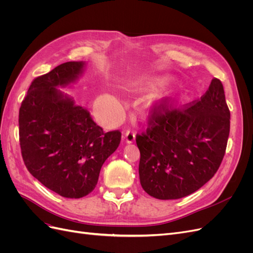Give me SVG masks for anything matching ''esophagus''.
<instances>
[{"label": "esophagus", "instance_id": "1", "mask_svg": "<svg viewBox=\"0 0 253 253\" xmlns=\"http://www.w3.org/2000/svg\"><path fill=\"white\" fill-rule=\"evenodd\" d=\"M124 139H125L126 143H127V144L133 143L135 141V133L132 132V131H129V129H128V131L126 132V134L124 136Z\"/></svg>", "mask_w": 253, "mask_h": 253}]
</instances>
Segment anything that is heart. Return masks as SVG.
<instances>
[{"mask_svg": "<svg viewBox=\"0 0 253 253\" xmlns=\"http://www.w3.org/2000/svg\"><path fill=\"white\" fill-rule=\"evenodd\" d=\"M165 84H166V79L158 78V79H154L151 82H149L148 86L152 87V88H156V87L164 86ZM104 101L106 102V104L104 106L106 116H108L110 119H114L115 117H117L118 110L121 108V103H122L120 99L116 96L111 95L106 99H104Z\"/></svg>", "mask_w": 253, "mask_h": 253, "instance_id": "obj_1", "label": "heart"}]
</instances>
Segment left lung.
<instances>
[{"label":"left lung","mask_w":253,"mask_h":253,"mask_svg":"<svg viewBox=\"0 0 253 253\" xmlns=\"http://www.w3.org/2000/svg\"><path fill=\"white\" fill-rule=\"evenodd\" d=\"M147 134L138 135L139 179L157 200H178L192 194L216 173L230 132V112L221 82L189 109L155 111Z\"/></svg>","instance_id":"8db88e82"}]
</instances>
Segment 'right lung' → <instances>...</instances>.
Segmentation results:
<instances>
[{
  "mask_svg": "<svg viewBox=\"0 0 253 253\" xmlns=\"http://www.w3.org/2000/svg\"><path fill=\"white\" fill-rule=\"evenodd\" d=\"M85 61L60 64L36 78L19 112L22 157L29 173L66 198L86 196L101 167L116 151L121 134L104 133L89 113L60 88H71Z\"/></svg>",
  "mask_w": 253,
  "mask_h": 253,
  "instance_id": "1",
  "label": "right lung"
}]
</instances>
